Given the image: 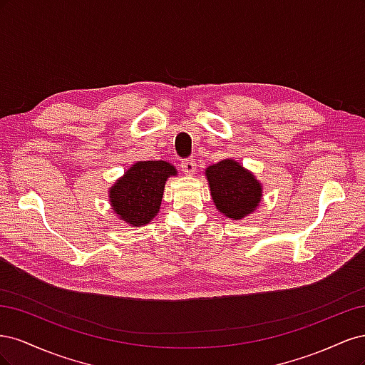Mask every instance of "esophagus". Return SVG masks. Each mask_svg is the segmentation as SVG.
I'll return each mask as SVG.
<instances>
[{"label":"esophagus","instance_id":"1","mask_svg":"<svg viewBox=\"0 0 365 365\" xmlns=\"http://www.w3.org/2000/svg\"><path fill=\"white\" fill-rule=\"evenodd\" d=\"M181 169L184 173L187 175H193L195 170H196V161L193 158H185L181 161Z\"/></svg>","mask_w":365,"mask_h":365}]
</instances>
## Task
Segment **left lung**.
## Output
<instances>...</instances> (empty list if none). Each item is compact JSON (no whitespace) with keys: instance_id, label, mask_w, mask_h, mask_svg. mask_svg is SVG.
Masks as SVG:
<instances>
[{"instance_id":"left-lung-1","label":"left lung","mask_w":365,"mask_h":365,"mask_svg":"<svg viewBox=\"0 0 365 365\" xmlns=\"http://www.w3.org/2000/svg\"><path fill=\"white\" fill-rule=\"evenodd\" d=\"M213 202L220 213L242 219L252 213L262 200V185L233 160H222L205 172Z\"/></svg>"}]
</instances>
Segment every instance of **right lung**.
<instances>
[{
	"mask_svg": "<svg viewBox=\"0 0 365 365\" xmlns=\"http://www.w3.org/2000/svg\"><path fill=\"white\" fill-rule=\"evenodd\" d=\"M170 175H176V170L165 161L135 163L109 190L113 210L130 225L148 224L158 213Z\"/></svg>",
	"mask_w": 365,
	"mask_h": 365,
	"instance_id": "1",
	"label": "right lung"
}]
</instances>
